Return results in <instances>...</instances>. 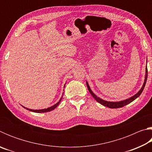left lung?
<instances>
[{
  "mask_svg": "<svg viewBox=\"0 0 152 152\" xmlns=\"http://www.w3.org/2000/svg\"><path fill=\"white\" fill-rule=\"evenodd\" d=\"M147 78H148V68H147V66H146L145 80H144V83L143 84L142 87H141V88L140 89V91H139L137 94H135L134 96L130 97L129 99H126V100H124V101H119V102H109V101H104V100L100 99L99 97H98L96 95H95L93 93V92L91 91V88H90V86H89L88 82H86V85H87V87H88V91L90 92V93L92 94V96H93L94 99L96 100V101L98 102H99L100 104H102V105H103V106L110 108V109H117V108L123 107L125 106V105L129 104L130 102H132V101H134V100H135L136 99H137L138 96H140V94H141V92H142L143 91L144 87H145V86L146 81H147Z\"/></svg>",
  "mask_w": 152,
  "mask_h": 152,
  "instance_id": "obj_1",
  "label": "left lung"
}]
</instances>
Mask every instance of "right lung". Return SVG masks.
<instances>
[{"label":"right lung","instance_id":"add662e5","mask_svg":"<svg viewBox=\"0 0 152 152\" xmlns=\"http://www.w3.org/2000/svg\"><path fill=\"white\" fill-rule=\"evenodd\" d=\"M61 99H62V97L61 98L60 101H59V102H58L57 103H56V104L53 105V106H51V107H50L48 108V109H39V110H33V109H27V108L25 107H23H23L25 108V109H26L29 110H30V111H32V112L38 113H46V112L51 111V110H53V109H56V108L58 106V104H60V102H61Z\"/></svg>","mask_w":152,"mask_h":152}]
</instances>
